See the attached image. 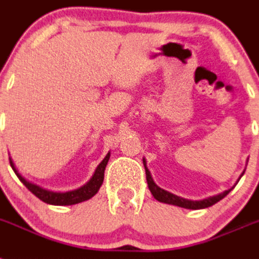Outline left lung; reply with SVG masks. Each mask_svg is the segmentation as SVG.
<instances>
[{"label": "left lung", "mask_w": 259, "mask_h": 259, "mask_svg": "<svg viewBox=\"0 0 259 259\" xmlns=\"http://www.w3.org/2000/svg\"><path fill=\"white\" fill-rule=\"evenodd\" d=\"M143 164H145L146 180H147L148 189H150V192L152 193V195H154L155 199H157L159 202H164V203L175 204V206H179V207L189 208V210H199V208L210 207V206L215 204L217 202H219L220 199H223V198L226 197V195L228 194V193L231 192V190H232L236 185H237V183L240 181V179H241L242 175L245 173V169H246V167H245L244 172H242V175L240 176V179L237 180L236 185H233V188L228 189V190H226V192H223V193H220V194H218V195H213V197H208V198H206V199H202V201H192V199H185V198L179 197V195H175V194H172V193L167 192V190H164V189L159 188V186L154 183V180H152V177H151V173H150V170H148L147 167H146L145 157H143ZM246 164H248V161H246Z\"/></svg>", "instance_id": "obj_1"}]
</instances>
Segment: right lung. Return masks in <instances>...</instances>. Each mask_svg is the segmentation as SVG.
Returning a JSON list of instances; mask_svg holds the SVG:
<instances>
[{"label":"right lung","instance_id":"1","mask_svg":"<svg viewBox=\"0 0 259 259\" xmlns=\"http://www.w3.org/2000/svg\"><path fill=\"white\" fill-rule=\"evenodd\" d=\"M109 156H111V152H108L107 156L103 159L102 163L99 164L98 168L95 169V173H94V176L90 179L89 183L84 184V185L80 186V188L75 189V190H70V192L65 193L52 192V190L42 189L41 186L27 181L21 173L17 170L14 163L11 160V157H9V160H10V165L11 168H13V170L15 172V175H17V177L21 180V183L23 184L32 194H35L36 197L39 198L40 201L46 202V203L49 204H57V206L58 204H60V206H69V204H75L79 203V202L87 201V199L92 198L99 192V189H100L103 181H104V170L105 167H107L108 160H109Z\"/></svg>","mask_w":259,"mask_h":259}]
</instances>
